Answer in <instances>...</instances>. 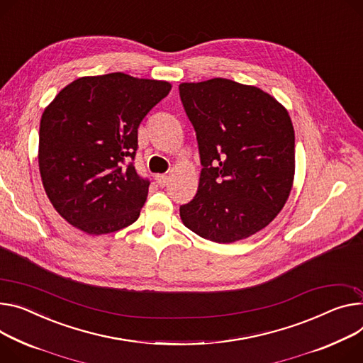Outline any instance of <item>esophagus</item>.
Returning a JSON list of instances; mask_svg holds the SVG:
<instances>
[{"instance_id":"obj_1","label":"esophagus","mask_w":363,"mask_h":363,"mask_svg":"<svg viewBox=\"0 0 363 363\" xmlns=\"http://www.w3.org/2000/svg\"><path fill=\"white\" fill-rule=\"evenodd\" d=\"M155 182L158 183L160 187H165L167 183H169V176H165V174H157V176H155Z\"/></svg>"}]
</instances>
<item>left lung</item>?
Wrapping results in <instances>:
<instances>
[{
  "instance_id": "1",
  "label": "left lung",
  "mask_w": 363,
  "mask_h": 363,
  "mask_svg": "<svg viewBox=\"0 0 363 363\" xmlns=\"http://www.w3.org/2000/svg\"><path fill=\"white\" fill-rule=\"evenodd\" d=\"M196 132L198 193L180 206L183 224L228 244L267 227L291 193L295 132L284 106L252 86L213 78L179 86Z\"/></svg>"
}]
</instances>
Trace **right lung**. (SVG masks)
Segmentation results:
<instances>
[{
    "label": "right lung",
    "mask_w": 363,
    "mask_h": 363,
    "mask_svg": "<svg viewBox=\"0 0 363 363\" xmlns=\"http://www.w3.org/2000/svg\"><path fill=\"white\" fill-rule=\"evenodd\" d=\"M170 90L167 81L122 72L82 77L46 107L39 170L49 201L71 225L100 235L138 219L150 187L133 162L138 128Z\"/></svg>",
    "instance_id": "obj_1"
}]
</instances>
